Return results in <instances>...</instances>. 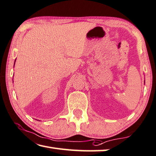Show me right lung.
<instances>
[{"label": "right lung", "mask_w": 156, "mask_h": 156, "mask_svg": "<svg viewBox=\"0 0 156 156\" xmlns=\"http://www.w3.org/2000/svg\"><path fill=\"white\" fill-rule=\"evenodd\" d=\"M15 62H16V60H15Z\"/></svg>", "instance_id": "1"}]
</instances>
